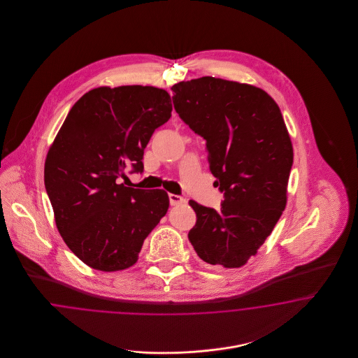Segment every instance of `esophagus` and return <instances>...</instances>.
Returning a JSON list of instances; mask_svg holds the SVG:
<instances>
[{
    "instance_id": "esophagus-1",
    "label": "esophagus",
    "mask_w": 358,
    "mask_h": 358,
    "mask_svg": "<svg viewBox=\"0 0 358 358\" xmlns=\"http://www.w3.org/2000/svg\"><path fill=\"white\" fill-rule=\"evenodd\" d=\"M169 200H171V205H173V206L185 203V199H182L181 196H177V194H169Z\"/></svg>"
}]
</instances>
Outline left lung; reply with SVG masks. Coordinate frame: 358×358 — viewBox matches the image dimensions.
I'll use <instances>...</instances> for the list:
<instances>
[{
	"mask_svg": "<svg viewBox=\"0 0 358 358\" xmlns=\"http://www.w3.org/2000/svg\"><path fill=\"white\" fill-rule=\"evenodd\" d=\"M174 108L206 141L208 164L224 192L220 210L193 200L189 231L205 263L238 268L273 232L287 204L292 143L279 106L262 88L203 76L171 87Z\"/></svg>",
	"mask_w": 358,
	"mask_h": 358,
	"instance_id": "left-lung-1",
	"label": "left lung"
}]
</instances>
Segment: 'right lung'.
Masks as SVG:
<instances>
[{"label":"right lung","instance_id":"add662e5","mask_svg":"<svg viewBox=\"0 0 358 358\" xmlns=\"http://www.w3.org/2000/svg\"><path fill=\"white\" fill-rule=\"evenodd\" d=\"M168 91L152 85L98 87L75 103L52 142L44 182L55 222L69 250L91 268L131 267L142 244L169 209L162 189L120 184L154 130L171 117Z\"/></svg>","mask_w":358,"mask_h":358}]
</instances>
